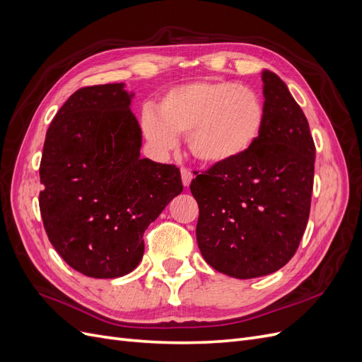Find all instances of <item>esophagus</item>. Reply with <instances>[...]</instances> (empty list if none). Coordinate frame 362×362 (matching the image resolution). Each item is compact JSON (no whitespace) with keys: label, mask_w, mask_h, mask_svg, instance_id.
<instances>
[{"label":"esophagus","mask_w":362,"mask_h":362,"mask_svg":"<svg viewBox=\"0 0 362 362\" xmlns=\"http://www.w3.org/2000/svg\"><path fill=\"white\" fill-rule=\"evenodd\" d=\"M181 178H182V184L185 185V187H189L192 180H193V173L187 168H181Z\"/></svg>","instance_id":"34e87169"}]
</instances>
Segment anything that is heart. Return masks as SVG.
Masks as SVG:
<instances>
[{
    "label": "heart",
    "instance_id": "1",
    "mask_svg": "<svg viewBox=\"0 0 362 362\" xmlns=\"http://www.w3.org/2000/svg\"><path fill=\"white\" fill-rule=\"evenodd\" d=\"M266 125V105L250 87L231 81H202L173 87L157 113H141V133L157 151L187 136L192 154L210 166L231 164L254 149Z\"/></svg>",
    "mask_w": 362,
    "mask_h": 362
}]
</instances>
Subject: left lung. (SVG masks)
I'll list each match as a JSON object with an SVG mask.
<instances>
[{"label": "left lung", "instance_id": "obj_1", "mask_svg": "<svg viewBox=\"0 0 362 362\" xmlns=\"http://www.w3.org/2000/svg\"><path fill=\"white\" fill-rule=\"evenodd\" d=\"M266 125L249 154L211 166L190 184L199 205L196 240L204 259L250 279L286 266L308 223L315 145L302 108L273 72H262Z\"/></svg>", "mask_w": 362, "mask_h": 362}]
</instances>
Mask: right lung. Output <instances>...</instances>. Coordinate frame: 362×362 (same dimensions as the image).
I'll use <instances>...</instances> for the list:
<instances>
[{"mask_svg": "<svg viewBox=\"0 0 362 362\" xmlns=\"http://www.w3.org/2000/svg\"><path fill=\"white\" fill-rule=\"evenodd\" d=\"M124 84L72 93L47 131L40 216L51 245L76 272L119 278L144 257V233L182 192L175 164L140 158L141 131Z\"/></svg>", "mask_w": 362, "mask_h": 362, "instance_id": "add662e5", "label": "right lung"}]
</instances>
